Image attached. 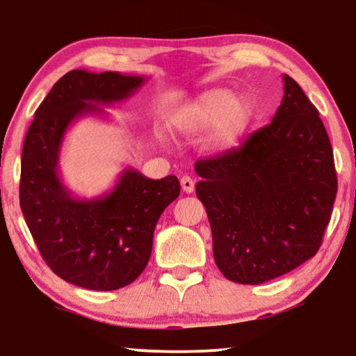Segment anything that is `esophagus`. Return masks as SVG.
Returning a JSON list of instances; mask_svg holds the SVG:
<instances>
[{
	"label": "esophagus",
	"mask_w": 356,
	"mask_h": 356,
	"mask_svg": "<svg viewBox=\"0 0 356 356\" xmlns=\"http://www.w3.org/2000/svg\"><path fill=\"white\" fill-rule=\"evenodd\" d=\"M181 188L186 194H191L194 191V179L191 177H188V175H184L181 178Z\"/></svg>",
	"instance_id": "1"
}]
</instances>
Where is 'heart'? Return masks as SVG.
I'll return each instance as SVG.
<instances>
[{"instance_id": "obj_1", "label": "heart", "mask_w": 356, "mask_h": 356, "mask_svg": "<svg viewBox=\"0 0 356 356\" xmlns=\"http://www.w3.org/2000/svg\"><path fill=\"white\" fill-rule=\"evenodd\" d=\"M251 116L252 105L245 97H233L227 89H211L179 113L178 124L188 133L213 128V144L227 145L246 129Z\"/></svg>"}]
</instances>
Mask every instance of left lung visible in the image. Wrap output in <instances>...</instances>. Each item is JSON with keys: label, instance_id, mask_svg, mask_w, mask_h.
<instances>
[{"label": "left lung", "instance_id": "8db88e82", "mask_svg": "<svg viewBox=\"0 0 356 356\" xmlns=\"http://www.w3.org/2000/svg\"><path fill=\"white\" fill-rule=\"evenodd\" d=\"M194 170L213 259L228 280L264 284L318 252L337 194L334 152L318 110L290 76L270 124Z\"/></svg>", "mask_w": 356, "mask_h": 356}]
</instances>
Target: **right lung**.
I'll list each match as a JSON object with an SVG mask.
<instances>
[{"label": "right lung", "mask_w": 356, "mask_h": 356, "mask_svg": "<svg viewBox=\"0 0 356 356\" xmlns=\"http://www.w3.org/2000/svg\"><path fill=\"white\" fill-rule=\"evenodd\" d=\"M144 77L74 70L53 86L35 111L21 160V209L48 267L82 289L108 291L129 285L147 266L160 216L179 196L168 175L150 179L126 168L110 193L77 199L61 181L58 160L70 126L100 105L126 100Z\"/></svg>", "instance_id": "add662e5"}]
</instances>
